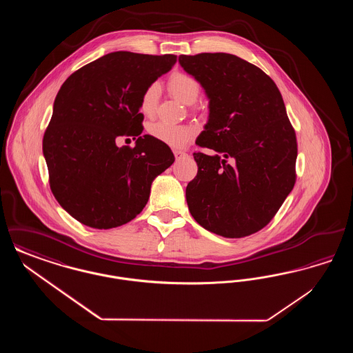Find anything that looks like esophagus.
Instances as JSON below:
<instances>
[{
    "label": "esophagus",
    "instance_id": "obj_1",
    "mask_svg": "<svg viewBox=\"0 0 353 353\" xmlns=\"http://www.w3.org/2000/svg\"><path fill=\"white\" fill-rule=\"evenodd\" d=\"M173 153H174V157H176V159H181V157L188 156V154H186L184 151H180V150H174Z\"/></svg>",
    "mask_w": 353,
    "mask_h": 353
}]
</instances>
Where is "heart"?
<instances>
[{
	"label": "heart",
	"mask_w": 353,
	"mask_h": 353,
	"mask_svg": "<svg viewBox=\"0 0 353 353\" xmlns=\"http://www.w3.org/2000/svg\"><path fill=\"white\" fill-rule=\"evenodd\" d=\"M168 90L172 97L185 104H192L199 99L201 84L193 75L176 71L168 79ZM160 95L159 84L152 83L144 90L140 98V110L144 115L152 117L156 111ZM148 134L170 148H183L192 141L196 128L188 124H170L167 121H154L148 127Z\"/></svg>",
	"instance_id": "b5f03b06"
}]
</instances>
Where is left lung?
I'll list each match as a JSON object with an SVG mask.
<instances>
[{
    "label": "left lung",
    "instance_id": "left-lung-1",
    "mask_svg": "<svg viewBox=\"0 0 353 353\" xmlns=\"http://www.w3.org/2000/svg\"><path fill=\"white\" fill-rule=\"evenodd\" d=\"M209 97V121L194 152L197 176L186 186L192 217L226 238L263 229L296 181V134L276 84L250 62L226 52L180 55Z\"/></svg>",
    "mask_w": 353,
    "mask_h": 353
}]
</instances>
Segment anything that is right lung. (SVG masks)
<instances>
[{
    "label": "right lung",
    "instance_id": "obj_1",
    "mask_svg": "<svg viewBox=\"0 0 353 353\" xmlns=\"http://www.w3.org/2000/svg\"><path fill=\"white\" fill-rule=\"evenodd\" d=\"M173 54L110 52L72 72L54 101L43 134L51 192L77 221L112 229L147 205L152 181L169 168L168 145L141 136L140 98L176 63ZM119 135L138 137L134 149L116 145Z\"/></svg>",
    "mask_w": 353,
    "mask_h": 353
}]
</instances>
